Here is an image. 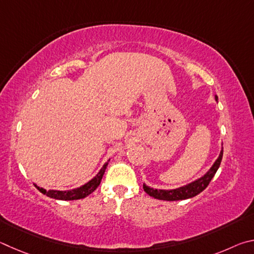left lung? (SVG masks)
<instances>
[{
  "label": "left lung",
  "mask_w": 254,
  "mask_h": 254,
  "mask_svg": "<svg viewBox=\"0 0 254 254\" xmlns=\"http://www.w3.org/2000/svg\"><path fill=\"white\" fill-rule=\"evenodd\" d=\"M215 99L217 101V97H215ZM222 157H223V149L221 150L219 158H217L215 163L213 164L210 171H208L205 175L202 176L201 179L192 182L190 184L182 186V188L175 190H156L144 184V190L149 195V196L157 199H163V201H182V199L196 196L197 194L203 192V190L207 188L208 184H210V182L212 181L213 177H214L215 173L219 170L222 162Z\"/></svg>",
  "instance_id": "obj_1"
}]
</instances>
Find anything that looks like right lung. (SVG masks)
Masks as SVG:
<instances>
[{
    "instance_id": "1",
    "label": "right lung",
    "mask_w": 254,
    "mask_h": 254,
    "mask_svg": "<svg viewBox=\"0 0 254 254\" xmlns=\"http://www.w3.org/2000/svg\"><path fill=\"white\" fill-rule=\"evenodd\" d=\"M108 165V163H106L104 166H102L101 170L99 171V173L93 177L91 181H89L87 184L82 185L81 188L71 190H47L42 188H39L34 184L35 188H37L40 192L42 194L47 195V196L51 197V198H56V199H62V201H72V199H80V198H84L86 196H88L89 194H91L93 190H95L98 186H99L102 176L105 174L106 167Z\"/></svg>"
}]
</instances>
